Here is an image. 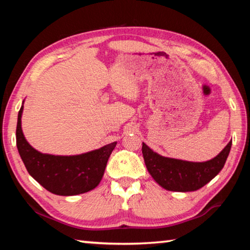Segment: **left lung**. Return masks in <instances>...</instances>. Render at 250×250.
Instances as JSON below:
<instances>
[{
	"instance_id": "left-lung-1",
	"label": "left lung",
	"mask_w": 250,
	"mask_h": 250,
	"mask_svg": "<svg viewBox=\"0 0 250 250\" xmlns=\"http://www.w3.org/2000/svg\"><path fill=\"white\" fill-rule=\"evenodd\" d=\"M230 147L231 141L217 156L206 162L166 158L152 151L146 143H142V154L147 171L159 185L167 191L192 192L203 188L221 172Z\"/></svg>"
}]
</instances>
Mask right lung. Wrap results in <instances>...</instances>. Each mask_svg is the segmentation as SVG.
<instances>
[{
    "mask_svg": "<svg viewBox=\"0 0 250 250\" xmlns=\"http://www.w3.org/2000/svg\"><path fill=\"white\" fill-rule=\"evenodd\" d=\"M19 111L16 146L27 172L50 193L70 196L89 192L100 183L105 166L117 142L79 155H52L36 151L25 139Z\"/></svg>",
    "mask_w": 250,
    "mask_h": 250,
    "instance_id": "obj_1",
    "label": "right lung"
}]
</instances>
